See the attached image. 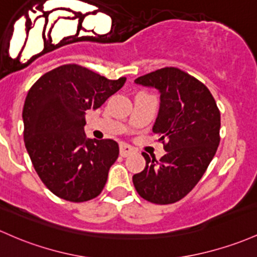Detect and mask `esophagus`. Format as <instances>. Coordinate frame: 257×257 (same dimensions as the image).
<instances>
[{
    "label": "esophagus",
    "instance_id": "34e87169",
    "mask_svg": "<svg viewBox=\"0 0 257 257\" xmlns=\"http://www.w3.org/2000/svg\"><path fill=\"white\" fill-rule=\"evenodd\" d=\"M133 151H134V149L132 148V146L129 145V144L122 143V144H120V145H119V152H120V156L126 157V156H128V155L133 154Z\"/></svg>",
    "mask_w": 257,
    "mask_h": 257
}]
</instances>
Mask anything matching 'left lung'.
Segmentation results:
<instances>
[{
    "mask_svg": "<svg viewBox=\"0 0 257 257\" xmlns=\"http://www.w3.org/2000/svg\"><path fill=\"white\" fill-rule=\"evenodd\" d=\"M135 83L160 91L152 132L161 137L166 155L151 159L143 152L146 167L133 176L134 187L152 204H174L193 190L215 156L221 113L206 85L176 67L157 69Z\"/></svg>",
    "mask_w": 257,
    "mask_h": 257,
    "instance_id": "8db88e82",
    "label": "left lung"
}]
</instances>
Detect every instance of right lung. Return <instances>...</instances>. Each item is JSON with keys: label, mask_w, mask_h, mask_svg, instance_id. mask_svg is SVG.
<instances>
[{"label": "right lung", "mask_w": 257, "mask_h": 257, "mask_svg": "<svg viewBox=\"0 0 257 257\" xmlns=\"http://www.w3.org/2000/svg\"><path fill=\"white\" fill-rule=\"evenodd\" d=\"M125 80L64 64L45 73L30 87L23 108L25 148L38 176L56 196L84 202L105 188L119 148L112 139H85V114Z\"/></svg>", "instance_id": "1"}]
</instances>
